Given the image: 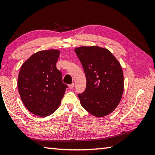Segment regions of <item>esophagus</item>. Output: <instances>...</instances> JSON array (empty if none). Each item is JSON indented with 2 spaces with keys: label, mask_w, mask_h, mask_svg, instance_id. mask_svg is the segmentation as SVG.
Returning a JSON list of instances; mask_svg holds the SVG:
<instances>
[{
  "label": "esophagus",
  "mask_w": 155,
  "mask_h": 155,
  "mask_svg": "<svg viewBox=\"0 0 155 155\" xmlns=\"http://www.w3.org/2000/svg\"><path fill=\"white\" fill-rule=\"evenodd\" d=\"M74 83H72L71 84H69L68 85V88H70V89H72V88H74Z\"/></svg>",
  "instance_id": "esophagus-1"
}]
</instances>
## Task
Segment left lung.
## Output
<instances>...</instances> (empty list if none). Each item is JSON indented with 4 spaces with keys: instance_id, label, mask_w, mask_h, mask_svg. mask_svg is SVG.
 <instances>
[{
    "instance_id": "1",
    "label": "left lung",
    "mask_w": 155,
    "mask_h": 155,
    "mask_svg": "<svg viewBox=\"0 0 155 155\" xmlns=\"http://www.w3.org/2000/svg\"><path fill=\"white\" fill-rule=\"evenodd\" d=\"M87 78V87L78 94L85 110L97 117L107 116L119 104L124 91L123 69L114 55L99 47L74 50Z\"/></svg>"
}]
</instances>
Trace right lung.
I'll list each match as a JSON object with an SVG mask.
<instances>
[{"instance_id": "right-lung-1", "label": "right lung", "mask_w": 155, "mask_h": 155, "mask_svg": "<svg viewBox=\"0 0 155 155\" xmlns=\"http://www.w3.org/2000/svg\"><path fill=\"white\" fill-rule=\"evenodd\" d=\"M59 54L60 51L54 49L36 52L22 64L19 72L20 97L26 108L37 116L53 113L68 88L56 67Z\"/></svg>"}]
</instances>
